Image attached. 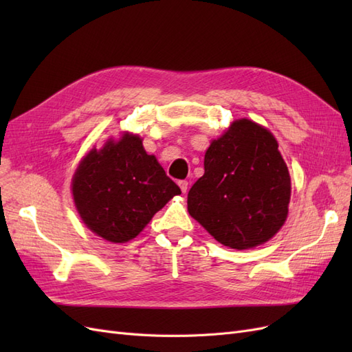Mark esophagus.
<instances>
[{
    "label": "esophagus",
    "instance_id": "1",
    "mask_svg": "<svg viewBox=\"0 0 352 352\" xmlns=\"http://www.w3.org/2000/svg\"><path fill=\"white\" fill-rule=\"evenodd\" d=\"M177 185H179L180 190H182L184 194H186V190H188V180H179Z\"/></svg>",
    "mask_w": 352,
    "mask_h": 352
}]
</instances>
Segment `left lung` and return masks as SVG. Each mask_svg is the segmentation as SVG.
<instances>
[{"label": "left lung", "mask_w": 352, "mask_h": 352, "mask_svg": "<svg viewBox=\"0 0 352 352\" xmlns=\"http://www.w3.org/2000/svg\"><path fill=\"white\" fill-rule=\"evenodd\" d=\"M265 127L235 120L208 146L188 211L225 247L248 250L273 238L287 217L291 176Z\"/></svg>", "instance_id": "8db88e82"}]
</instances>
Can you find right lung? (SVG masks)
Segmentation results:
<instances>
[{
    "label": "right lung",
    "mask_w": 352,
    "mask_h": 352,
    "mask_svg": "<svg viewBox=\"0 0 352 352\" xmlns=\"http://www.w3.org/2000/svg\"><path fill=\"white\" fill-rule=\"evenodd\" d=\"M72 192L88 229L123 243L140 235L180 188L146 154L140 136L124 133L101 150L92 148L74 172Z\"/></svg>",
    "instance_id": "obj_1"
}]
</instances>
